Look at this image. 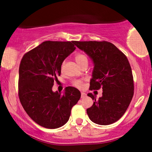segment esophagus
Masks as SVG:
<instances>
[{
    "label": "esophagus",
    "mask_w": 152,
    "mask_h": 152,
    "mask_svg": "<svg viewBox=\"0 0 152 152\" xmlns=\"http://www.w3.org/2000/svg\"><path fill=\"white\" fill-rule=\"evenodd\" d=\"M86 96V94L84 93V92H81V98H85Z\"/></svg>",
    "instance_id": "1"
}]
</instances>
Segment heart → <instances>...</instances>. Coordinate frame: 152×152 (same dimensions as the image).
<instances>
[{"mask_svg": "<svg viewBox=\"0 0 152 152\" xmlns=\"http://www.w3.org/2000/svg\"><path fill=\"white\" fill-rule=\"evenodd\" d=\"M75 60H76V63H77L79 66H81V64H84V63H86V62L88 63V58L86 57V56L81 53H76V55H75ZM73 83H74L75 86L78 87V88H81L83 86V82L80 81V80H76V81L73 82Z\"/></svg>", "mask_w": 152, "mask_h": 152, "instance_id": "heart-1", "label": "heart"}]
</instances>
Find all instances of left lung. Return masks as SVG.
Instances as JSON below:
<instances>
[{
    "label": "left lung",
    "mask_w": 152,
    "mask_h": 152,
    "mask_svg": "<svg viewBox=\"0 0 152 152\" xmlns=\"http://www.w3.org/2000/svg\"><path fill=\"white\" fill-rule=\"evenodd\" d=\"M79 49L94 62L90 90L102 88V96L94 100L86 109L91 121L99 125H109L117 121L126 112L134 96L132 68L126 56L113 43L108 41H74Z\"/></svg>",
    "instance_id": "left-lung-1"
}]
</instances>
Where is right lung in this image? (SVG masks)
Segmentation results:
<instances>
[{
    "label": "right lung",
    "mask_w": 152,
    "mask_h": 152,
    "mask_svg": "<svg viewBox=\"0 0 152 152\" xmlns=\"http://www.w3.org/2000/svg\"><path fill=\"white\" fill-rule=\"evenodd\" d=\"M75 49L74 41H48L23 56L19 66V99L27 114L40 126H64L81 98V92L72 86L66 87L63 94L52 91L63 61Z\"/></svg>",
    "instance_id": "right-lung-1"
}]
</instances>
